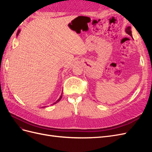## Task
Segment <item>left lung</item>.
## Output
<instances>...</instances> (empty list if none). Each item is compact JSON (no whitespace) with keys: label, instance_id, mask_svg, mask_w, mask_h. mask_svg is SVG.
Instances as JSON below:
<instances>
[{"label":"left lung","instance_id":"8db88e82","mask_svg":"<svg viewBox=\"0 0 152 152\" xmlns=\"http://www.w3.org/2000/svg\"><path fill=\"white\" fill-rule=\"evenodd\" d=\"M131 26H127V27H126V28L125 31H126V33H127L128 35H129L130 36L132 37V33H131Z\"/></svg>","mask_w":152,"mask_h":152}]
</instances>
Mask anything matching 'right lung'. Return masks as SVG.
<instances>
[{
    "instance_id": "obj_1",
    "label": "right lung",
    "mask_w": 152,
    "mask_h": 152,
    "mask_svg": "<svg viewBox=\"0 0 152 152\" xmlns=\"http://www.w3.org/2000/svg\"><path fill=\"white\" fill-rule=\"evenodd\" d=\"M20 31H21L20 30H18V32H17V34H16V35H17V36H18V35H19V34H20ZM62 93H63V91H62ZM62 94H61V95L60 96V97H59V99H58V100L56 101V102H54V103L53 104H56V103H57L58 102H59V101H60V100H61V98H62Z\"/></svg>"
}]
</instances>
